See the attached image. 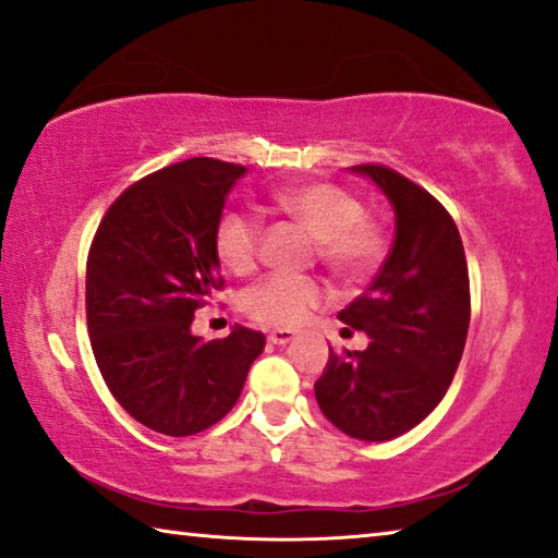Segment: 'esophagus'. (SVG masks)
<instances>
[{"mask_svg": "<svg viewBox=\"0 0 558 558\" xmlns=\"http://www.w3.org/2000/svg\"><path fill=\"white\" fill-rule=\"evenodd\" d=\"M291 339H294V331H291V329H274V331H269L271 344H289Z\"/></svg>", "mask_w": 558, "mask_h": 558, "instance_id": "obj_1", "label": "esophagus"}]
</instances>
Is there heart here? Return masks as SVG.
Wrapping results in <instances>:
<instances>
[{
    "label": "heart",
    "mask_w": 558,
    "mask_h": 558,
    "mask_svg": "<svg viewBox=\"0 0 558 558\" xmlns=\"http://www.w3.org/2000/svg\"><path fill=\"white\" fill-rule=\"evenodd\" d=\"M274 209L314 236V256L341 281L366 277L381 259L384 231L364 214L356 194L329 182L296 184L271 194ZM262 227L250 211H225L214 227V254L231 274H250L259 259ZM327 287L314 277L269 274L244 291L242 312L267 327H296L327 302Z\"/></svg>",
    "instance_id": "heart-1"
}]
</instances>
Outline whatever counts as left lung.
Instances as JSON below:
<instances>
[{"mask_svg": "<svg viewBox=\"0 0 558 558\" xmlns=\"http://www.w3.org/2000/svg\"><path fill=\"white\" fill-rule=\"evenodd\" d=\"M389 196L393 246L372 287L339 319L372 337L337 354L314 384L322 414L362 441H389L444 399L466 344L471 294L466 254L439 199L384 165H356Z\"/></svg>", "mask_w": 558, "mask_h": 558, "instance_id": "left-lung-1", "label": "left lung"}]
</instances>
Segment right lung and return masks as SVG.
Here are the masks:
<instances>
[{"label": "right lung", "mask_w": 558, "mask_h": 558, "mask_svg": "<svg viewBox=\"0 0 558 558\" xmlns=\"http://www.w3.org/2000/svg\"><path fill=\"white\" fill-rule=\"evenodd\" d=\"M246 171L194 157L151 171L111 202L87 256V329L126 414L167 436L199 434L236 404L264 333H192L196 308L225 289L214 227Z\"/></svg>", "instance_id": "1"}]
</instances>
